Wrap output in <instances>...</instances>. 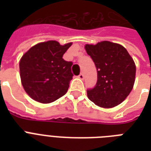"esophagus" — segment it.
<instances>
[{
	"label": "esophagus",
	"instance_id": "esophagus-1",
	"mask_svg": "<svg viewBox=\"0 0 151 151\" xmlns=\"http://www.w3.org/2000/svg\"><path fill=\"white\" fill-rule=\"evenodd\" d=\"M78 78H80V79H81V80H83V79H84V74H83L82 73H80V74L78 75Z\"/></svg>",
	"mask_w": 151,
	"mask_h": 151
}]
</instances>
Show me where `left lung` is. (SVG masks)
Returning a JSON list of instances; mask_svg holds the SVG:
<instances>
[{
    "label": "left lung",
    "mask_w": 151,
    "mask_h": 151,
    "mask_svg": "<svg viewBox=\"0 0 151 151\" xmlns=\"http://www.w3.org/2000/svg\"><path fill=\"white\" fill-rule=\"evenodd\" d=\"M85 50L97 70L96 85L87 90L88 99L100 107L119 105L133 88L136 65L132 58L122 45L106 41L86 45Z\"/></svg>",
    "instance_id": "obj_1"
}]
</instances>
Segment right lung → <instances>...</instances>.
<instances>
[{"mask_svg":"<svg viewBox=\"0 0 151 151\" xmlns=\"http://www.w3.org/2000/svg\"><path fill=\"white\" fill-rule=\"evenodd\" d=\"M72 43L60 45L48 41L33 46L20 59V78L23 88L34 100L49 103L66 94L73 78L72 62L63 55Z\"/></svg>","mask_w":151,"mask_h":151,"instance_id":"obj_1","label":"right lung"}]
</instances>
